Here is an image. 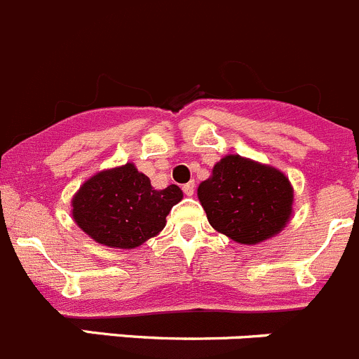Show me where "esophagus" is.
<instances>
[{"instance_id": "1", "label": "esophagus", "mask_w": 359, "mask_h": 359, "mask_svg": "<svg viewBox=\"0 0 359 359\" xmlns=\"http://www.w3.org/2000/svg\"><path fill=\"white\" fill-rule=\"evenodd\" d=\"M183 192H185V196L192 197L194 192H196V183L190 182V183H187V185H183Z\"/></svg>"}]
</instances>
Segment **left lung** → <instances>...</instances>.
Segmentation results:
<instances>
[{"label": "left lung", "instance_id": "8db88e82", "mask_svg": "<svg viewBox=\"0 0 359 359\" xmlns=\"http://www.w3.org/2000/svg\"><path fill=\"white\" fill-rule=\"evenodd\" d=\"M208 222L241 245H257L284 231L292 217L294 189L276 167L225 155L197 189Z\"/></svg>", "mask_w": 359, "mask_h": 359}]
</instances>
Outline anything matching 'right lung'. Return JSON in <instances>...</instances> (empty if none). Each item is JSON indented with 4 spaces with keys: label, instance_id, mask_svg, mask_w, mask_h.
Here are the masks:
<instances>
[{
    "label": "right lung",
    "instance_id": "right-lung-1",
    "mask_svg": "<svg viewBox=\"0 0 359 359\" xmlns=\"http://www.w3.org/2000/svg\"><path fill=\"white\" fill-rule=\"evenodd\" d=\"M182 199L180 187L153 189L128 162L88 177L72 197V217L97 243L132 250L165 227V217Z\"/></svg>",
    "mask_w": 359,
    "mask_h": 359
}]
</instances>
